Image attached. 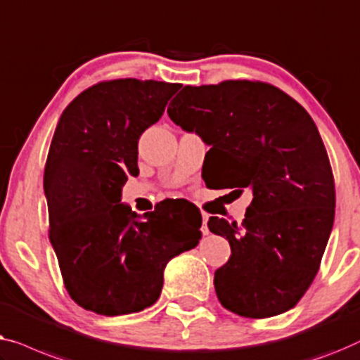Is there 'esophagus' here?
Masks as SVG:
<instances>
[{"mask_svg": "<svg viewBox=\"0 0 360 360\" xmlns=\"http://www.w3.org/2000/svg\"><path fill=\"white\" fill-rule=\"evenodd\" d=\"M207 220H209V215H202V233H204V235H209V226H207Z\"/></svg>", "mask_w": 360, "mask_h": 360, "instance_id": "obj_1", "label": "esophagus"}]
</instances>
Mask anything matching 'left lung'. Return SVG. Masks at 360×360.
Segmentation results:
<instances>
[{"label":"left lung","instance_id":"8db88e82","mask_svg":"<svg viewBox=\"0 0 360 360\" xmlns=\"http://www.w3.org/2000/svg\"><path fill=\"white\" fill-rule=\"evenodd\" d=\"M168 115L210 146L220 189L252 192L241 225L219 217L207 224L231 248L229 262L215 271L220 303L246 318L290 310L320 269L336 205L313 119L279 88L248 79L184 86Z\"/></svg>","mask_w":360,"mask_h":360}]
</instances>
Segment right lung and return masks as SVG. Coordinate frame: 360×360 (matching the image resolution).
<instances>
[{"label": "right lung", "mask_w": 360, "mask_h": 360, "mask_svg": "<svg viewBox=\"0 0 360 360\" xmlns=\"http://www.w3.org/2000/svg\"><path fill=\"white\" fill-rule=\"evenodd\" d=\"M178 83L112 79L91 86L63 110L44 173L50 243L65 287L84 310L117 316L158 300L163 272L199 245L200 212L161 204L143 217L120 204L139 174V139L156 124Z\"/></svg>", "instance_id": "right-lung-1"}]
</instances>
